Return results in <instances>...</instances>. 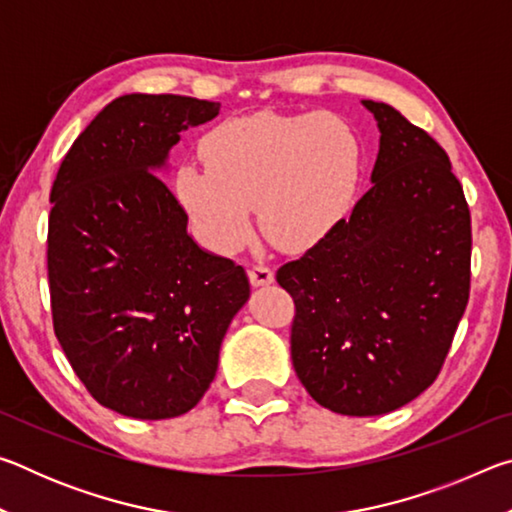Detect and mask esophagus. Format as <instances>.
Masks as SVG:
<instances>
[{"label": "esophagus", "mask_w": 512, "mask_h": 512, "mask_svg": "<svg viewBox=\"0 0 512 512\" xmlns=\"http://www.w3.org/2000/svg\"><path fill=\"white\" fill-rule=\"evenodd\" d=\"M248 277H250V282H253V287H264V284L273 282V271H271V266L257 262L248 268Z\"/></svg>", "instance_id": "obj_1"}]
</instances>
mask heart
<instances>
[{
    "label": "heart",
    "mask_w": 512,
    "mask_h": 512,
    "mask_svg": "<svg viewBox=\"0 0 512 512\" xmlns=\"http://www.w3.org/2000/svg\"><path fill=\"white\" fill-rule=\"evenodd\" d=\"M205 167L183 162L178 201L216 253H232L250 232V210L282 250L316 246L348 207L359 176V140L334 115L253 112L221 121L203 140Z\"/></svg>",
    "instance_id": "heart-1"
}]
</instances>
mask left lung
<instances>
[{"instance_id": "1", "label": "left lung", "mask_w": 512, "mask_h": 512, "mask_svg": "<svg viewBox=\"0 0 512 512\" xmlns=\"http://www.w3.org/2000/svg\"><path fill=\"white\" fill-rule=\"evenodd\" d=\"M372 187L348 219L275 280L296 305L291 359L307 393L343 415H381L436 381L470 300L463 185L433 137L388 103Z\"/></svg>"}]
</instances>
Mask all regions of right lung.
<instances>
[{
	"instance_id": "right-lung-1",
	"label": "right lung",
	"mask_w": 512,
	"mask_h": 512,
	"mask_svg": "<svg viewBox=\"0 0 512 512\" xmlns=\"http://www.w3.org/2000/svg\"><path fill=\"white\" fill-rule=\"evenodd\" d=\"M219 108L124 94L76 137L51 187L56 339L94 400L135 420L178 418L201 402L250 296L244 266L187 235V212L160 176L180 131Z\"/></svg>"
}]
</instances>
